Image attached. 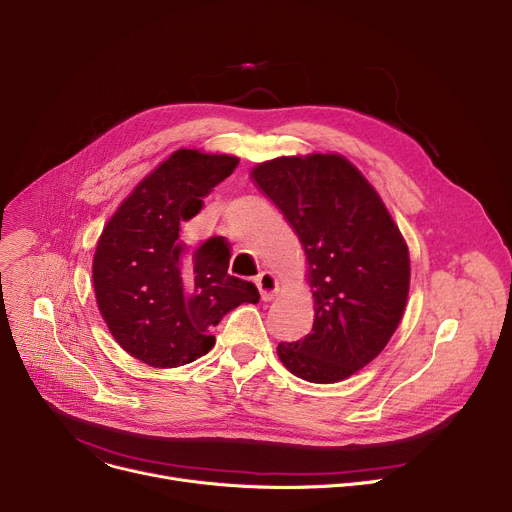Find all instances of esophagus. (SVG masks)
I'll list each match as a JSON object with an SVG mask.
<instances>
[{"mask_svg":"<svg viewBox=\"0 0 512 512\" xmlns=\"http://www.w3.org/2000/svg\"><path fill=\"white\" fill-rule=\"evenodd\" d=\"M255 284L259 288L261 300H265V302H269L278 292V280L274 278V274H271V271H261V274L255 278Z\"/></svg>","mask_w":512,"mask_h":512,"instance_id":"esophagus-1","label":"esophagus"}]
</instances>
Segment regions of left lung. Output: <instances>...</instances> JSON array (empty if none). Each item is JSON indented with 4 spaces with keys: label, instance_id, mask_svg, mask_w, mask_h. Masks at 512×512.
<instances>
[{
    "label": "left lung",
    "instance_id": "1",
    "mask_svg": "<svg viewBox=\"0 0 512 512\" xmlns=\"http://www.w3.org/2000/svg\"><path fill=\"white\" fill-rule=\"evenodd\" d=\"M251 177L298 234L309 259L313 331L278 346L296 377L337 383L377 358L410 292V253L383 199L339 154L282 156Z\"/></svg>",
    "mask_w": 512,
    "mask_h": 512
}]
</instances>
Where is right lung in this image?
Masks as SVG:
<instances>
[{
    "label": "right lung",
    "mask_w": 512,
    "mask_h": 512,
    "mask_svg": "<svg viewBox=\"0 0 512 512\" xmlns=\"http://www.w3.org/2000/svg\"><path fill=\"white\" fill-rule=\"evenodd\" d=\"M238 158L177 150L131 191L100 234L92 282L102 319L117 344L154 368H177L208 354L216 327L255 284L228 274L230 253L208 243L189 255L181 222L203 208Z\"/></svg>",
    "instance_id": "add662e5"
}]
</instances>
